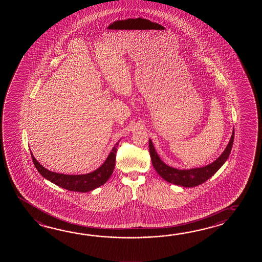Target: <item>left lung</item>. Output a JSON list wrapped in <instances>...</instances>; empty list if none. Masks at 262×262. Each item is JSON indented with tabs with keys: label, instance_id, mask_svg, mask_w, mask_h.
Here are the masks:
<instances>
[{
	"label": "left lung",
	"instance_id": "left-lung-1",
	"mask_svg": "<svg viewBox=\"0 0 262 262\" xmlns=\"http://www.w3.org/2000/svg\"><path fill=\"white\" fill-rule=\"evenodd\" d=\"M233 140L234 130L232 131L231 138L228 141V146L216 160L204 167H195L190 169H178L167 166V164L162 161L159 156L157 155L155 146L150 139H149V150L152 166L155 167L156 172L160 175V177L170 184L181 185L183 187H194L203 184L207 180L211 178L212 175H214L218 169L222 167L225 162L228 160L233 145Z\"/></svg>",
	"mask_w": 262,
	"mask_h": 262
}]
</instances>
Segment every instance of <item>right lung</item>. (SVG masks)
Instances as JSON below:
<instances>
[{
  "instance_id": "add662e5",
  "label": "right lung",
  "mask_w": 262,
  "mask_h": 262,
  "mask_svg": "<svg viewBox=\"0 0 262 262\" xmlns=\"http://www.w3.org/2000/svg\"><path fill=\"white\" fill-rule=\"evenodd\" d=\"M119 142H120V140L112 148V151L106 157V161L104 162L100 167L96 168L93 172L87 173V174L68 175V174H61V173L50 171L46 167H43L39 162L35 159L32 151H31V156H32L33 162H34L36 169L45 179L49 180L51 183L60 186L63 189L74 191V192L86 193V192H90V191L106 184V181L111 178L113 169L115 167L116 152H117Z\"/></svg>"
}]
</instances>
